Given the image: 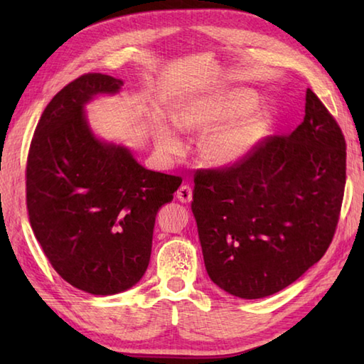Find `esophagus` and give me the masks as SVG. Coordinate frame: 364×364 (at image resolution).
<instances>
[{
    "mask_svg": "<svg viewBox=\"0 0 364 364\" xmlns=\"http://www.w3.org/2000/svg\"><path fill=\"white\" fill-rule=\"evenodd\" d=\"M192 194H194V191H192L189 184H183V186L176 191V198L180 200L181 203H189L192 200Z\"/></svg>",
    "mask_w": 364,
    "mask_h": 364,
    "instance_id": "obj_1",
    "label": "esophagus"
}]
</instances>
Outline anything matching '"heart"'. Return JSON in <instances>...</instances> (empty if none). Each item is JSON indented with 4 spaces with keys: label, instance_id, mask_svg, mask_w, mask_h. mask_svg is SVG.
Returning a JSON list of instances; mask_svg holds the SVG:
<instances>
[{
    "label": "heart",
    "instance_id": "b5f03b06",
    "mask_svg": "<svg viewBox=\"0 0 364 364\" xmlns=\"http://www.w3.org/2000/svg\"><path fill=\"white\" fill-rule=\"evenodd\" d=\"M253 105L255 98L249 92H223L191 105L176 115L175 123L183 131L213 128L202 141L203 156L211 164L230 166L244 159L267 129V120L262 114H243L252 109ZM158 145L164 151H175L180 142L170 131L162 129Z\"/></svg>",
    "mask_w": 364,
    "mask_h": 364
}]
</instances>
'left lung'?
<instances>
[{
  "label": "left lung",
  "mask_w": 364,
  "mask_h": 364,
  "mask_svg": "<svg viewBox=\"0 0 364 364\" xmlns=\"http://www.w3.org/2000/svg\"><path fill=\"white\" fill-rule=\"evenodd\" d=\"M304 122L272 134L244 159L198 168L194 202L211 280L241 299L284 289L326 255L346 186V139L306 89Z\"/></svg>",
  "instance_id": "left-lung-1"
}]
</instances>
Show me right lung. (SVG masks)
<instances>
[{
	"label": "right lung",
	"instance_id": "obj_1",
	"mask_svg": "<svg viewBox=\"0 0 364 364\" xmlns=\"http://www.w3.org/2000/svg\"><path fill=\"white\" fill-rule=\"evenodd\" d=\"M123 81L84 73L46 105L26 161L31 228L53 269L75 288L111 296L136 284L150 262L158 210L181 176L146 170L127 149L94 137L82 106Z\"/></svg>",
	"mask_w": 364,
	"mask_h": 364
}]
</instances>
